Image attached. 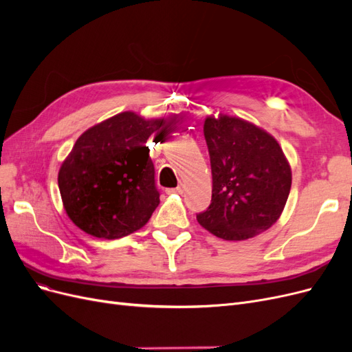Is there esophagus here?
I'll list each match as a JSON object with an SVG mask.
<instances>
[{
	"label": "esophagus",
	"mask_w": 352,
	"mask_h": 352,
	"mask_svg": "<svg viewBox=\"0 0 352 352\" xmlns=\"http://www.w3.org/2000/svg\"><path fill=\"white\" fill-rule=\"evenodd\" d=\"M167 194H184V186L179 185L173 189H167Z\"/></svg>",
	"instance_id": "esophagus-1"
}]
</instances>
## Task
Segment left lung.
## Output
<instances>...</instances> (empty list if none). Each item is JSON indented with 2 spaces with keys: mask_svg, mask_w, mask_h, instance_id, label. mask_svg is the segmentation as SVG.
<instances>
[{
  "mask_svg": "<svg viewBox=\"0 0 352 352\" xmlns=\"http://www.w3.org/2000/svg\"><path fill=\"white\" fill-rule=\"evenodd\" d=\"M212 190L199 225L225 241H245L272 228L289 197L291 166L274 138L239 117L204 122Z\"/></svg>",
  "mask_w": 352,
  "mask_h": 352,
  "instance_id": "obj_1",
  "label": "left lung"
}]
</instances>
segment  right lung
<instances>
[{"label": "right lung", "instance_id": "obj_1", "mask_svg": "<svg viewBox=\"0 0 352 352\" xmlns=\"http://www.w3.org/2000/svg\"><path fill=\"white\" fill-rule=\"evenodd\" d=\"M166 123L123 111L89 127L58 172L69 219L88 235L117 239L146 225L160 204L146 141Z\"/></svg>", "mask_w": 352, "mask_h": 352}]
</instances>
